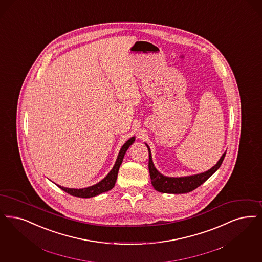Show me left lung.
<instances>
[{
	"mask_svg": "<svg viewBox=\"0 0 262 262\" xmlns=\"http://www.w3.org/2000/svg\"><path fill=\"white\" fill-rule=\"evenodd\" d=\"M147 145V144H146ZM148 152H149V173L153 187L159 192L163 193H171V194H183L188 193L196 188H198L200 185H202L206 180H208L219 168H220L224 157L226 155V152L221 156L217 164L209 169L206 172L191 176V177H184V178H167L163 174H161L154 167L151 151L150 148L147 145Z\"/></svg>",
	"mask_w": 262,
	"mask_h": 262,
	"instance_id": "obj_1",
	"label": "left lung"
}]
</instances>
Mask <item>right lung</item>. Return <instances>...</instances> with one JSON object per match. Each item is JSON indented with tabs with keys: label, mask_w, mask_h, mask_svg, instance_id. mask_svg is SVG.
Returning <instances> with one entry per match:
<instances>
[{
	"label": "right lung",
	"mask_w": 262,
	"mask_h": 262,
	"mask_svg": "<svg viewBox=\"0 0 262 262\" xmlns=\"http://www.w3.org/2000/svg\"><path fill=\"white\" fill-rule=\"evenodd\" d=\"M135 139H136L135 137L129 138L126 143L122 146L112 170L100 182L96 183L95 185H93V186L83 189L65 188V187H61L59 185H58V187L62 189L63 191H65L66 193H68L72 196H75V197H79V198H92V197L97 196V195H99L103 192L111 190L115 185L117 177H118V171H119L120 166L123 162V159H124V156L126 154V150L128 149V147L134 143Z\"/></svg>",
	"instance_id": "right-lung-1"
}]
</instances>
